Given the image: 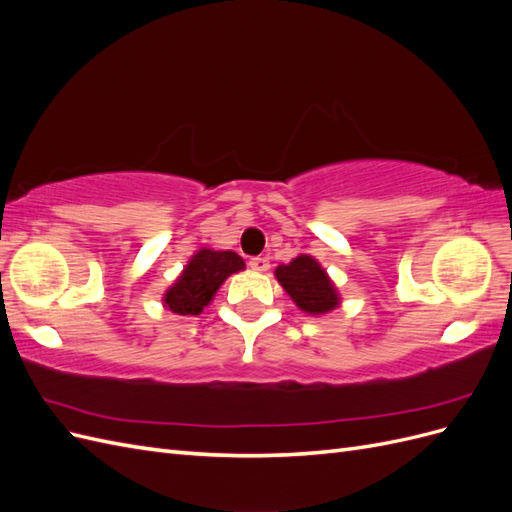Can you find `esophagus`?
Masks as SVG:
<instances>
[{"label": "esophagus", "mask_w": 512, "mask_h": 512, "mask_svg": "<svg viewBox=\"0 0 512 512\" xmlns=\"http://www.w3.org/2000/svg\"><path fill=\"white\" fill-rule=\"evenodd\" d=\"M250 269L252 271H267L269 269V260L267 258H262V256H254V258H250Z\"/></svg>", "instance_id": "34e87169"}]
</instances>
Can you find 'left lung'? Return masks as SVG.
Instances as JSON below:
<instances>
[{
	"label": "left lung",
	"instance_id": "8db88e82",
	"mask_svg": "<svg viewBox=\"0 0 512 512\" xmlns=\"http://www.w3.org/2000/svg\"><path fill=\"white\" fill-rule=\"evenodd\" d=\"M275 277L305 314L322 316L339 305V294L331 277L312 256L301 254L292 258L288 265L275 269Z\"/></svg>",
	"mask_w": 512,
	"mask_h": 512
}]
</instances>
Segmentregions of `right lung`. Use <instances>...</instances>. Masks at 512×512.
I'll return each mask as SVG.
<instances>
[{
	"mask_svg": "<svg viewBox=\"0 0 512 512\" xmlns=\"http://www.w3.org/2000/svg\"><path fill=\"white\" fill-rule=\"evenodd\" d=\"M245 262L235 252H215L209 247L198 250L183 267L177 282L164 294V307L179 316H198L213 301L226 277L243 271Z\"/></svg>",
	"mask_w": 512,
	"mask_h": 512,
	"instance_id": "right-lung-1",
	"label": "right lung"
}]
</instances>
